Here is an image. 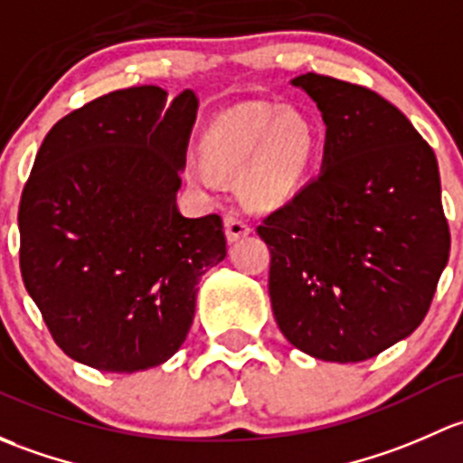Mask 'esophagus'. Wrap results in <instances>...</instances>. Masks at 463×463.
<instances>
[{"mask_svg": "<svg viewBox=\"0 0 463 463\" xmlns=\"http://www.w3.org/2000/svg\"><path fill=\"white\" fill-rule=\"evenodd\" d=\"M250 225H247V221L242 216H238V213H227L225 216V233H227V241L230 242H236L238 238L247 236L250 233Z\"/></svg>", "mask_w": 463, "mask_h": 463, "instance_id": "34e87169", "label": "esophagus"}]
</instances>
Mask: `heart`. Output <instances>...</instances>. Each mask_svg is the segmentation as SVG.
<instances>
[{
	"label": "heart",
	"mask_w": 463,
	"mask_h": 463,
	"mask_svg": "<svg viewBox=\"0 0 463 463\" xmlns=\"http://www.w3.org/2000/svg\"><path fill=\"white\" fill-rule=\"evenodd\" d=\"M204 160L189 162L194 183L213 189L218 175H241L245 198L256 207L283 203L303 178L314 151V131L294 109L242 102L204 128Z\"/></svg>",
	"instance_id": "obj_1"
}]
</instances>
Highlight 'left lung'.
Masks as SVG:
<instances>
[{"mask_svg":"<svg viewBox=\"0 0 463 463\" xmlns=\"http://www.w3.org/2000/svg\"><path fill=\"white\" fill-rule=\"evenodd\" d=\"M326 122L321 174L259 225L280 332L314 359L359 364L412 335L450 254L435 151L374 90L292 80Z\"/></svg>","mask_w":463,"mask_h":463,"instance_id":"1","label":"left lung"}]
</instances>
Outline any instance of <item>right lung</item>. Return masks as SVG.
<instances>
[{
  "label": "right lung",
  "mask_w": 463,
  "mask_h": 463,
  "mask_svg": "<svg viewBox=\"0 0 463 463\" xmlns=\"http://www.w3.org/2000/svg\"><path fill=\"white\" fill-rule=\"evenodd\" d=\"M196 111L189 89L102 95L51 128L22 192L24 285L64 354L99 373L171 359L200 276L227 256L221 216L175 204Z\"/></svg>",
  "instance_id": "1"
}]
</instances>
